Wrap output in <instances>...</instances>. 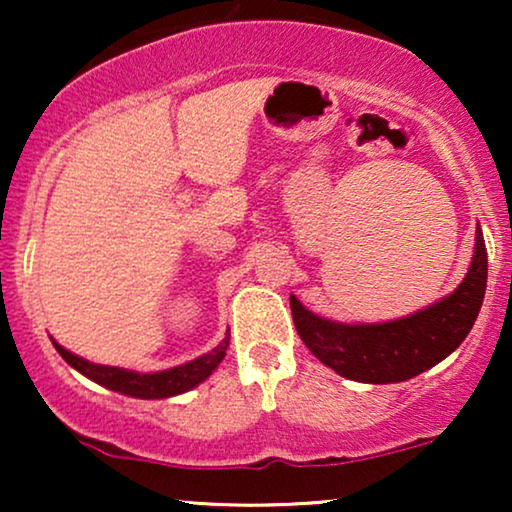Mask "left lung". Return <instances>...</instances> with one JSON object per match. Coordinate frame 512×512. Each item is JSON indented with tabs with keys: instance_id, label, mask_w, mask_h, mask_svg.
Here are the masks:
<instances>
[{
	"instance_id": "left-lung-1",
	"label": "left lung",
	"mask_w": 512,
	"mask_h": 512,
	"mask_svg": "<svg viewBox=\"0 0 512 512\" xmlns=\"http://www.w3.org/2000/svg\"><path fill=\"white\" fill-rule=\"evenodd\" d=\"M487 286V249L480 226L464 282L438 303L384 324H342L305 310L291 296L293 324L307 349L347 380L405 382L450 356L466 340Z\"/></svg>"
}]
</instances>
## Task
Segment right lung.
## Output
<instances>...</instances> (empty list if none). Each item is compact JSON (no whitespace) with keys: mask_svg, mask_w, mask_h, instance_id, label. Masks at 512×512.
Segmentation results:
<instances>
[{"mask_svg":"<svg viewBox=\"0 0 512 512\" xmlns=\"http://www.w3.org/2000/svg\"><path fill=\"white\" fill-rule=\"evenodd\" d=\"M230 335L226 333L219 345H216L212 352L198 356V359L184 363V366L160 370V373H137V370H125V368H114V366H100V363H90L81 356L67 352L65 347L58 345L53 340V347L58 349V354L65 359L74 370H79L81 375H86L88 380H93L102 387L111 391H118V394L135 396V398H170L177 394H184V391L198 387L200 382H205L209 375L214 373L216 366L226 356Z\"/></svg>","mask_w":512,"mask_h":512,"instance_id":"obj_1","label":"right lung"}]
</instances>
